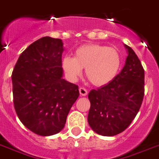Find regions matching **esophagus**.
<instances>
[{
	"mask_svg": "<svg viewBox=\"0 0 159 159\" xmlns=\"http://www.w3.org/2000/svg\"><path fill=\"white\" fill-rule=\"evenodd\" d=\"M79 91H80V94L83 96H87V94H88V91H87L84 88H80Z\"/></svg>",
	"mask_w": 159,
	"mask_h": 159,
	"instance_id": "esophagus-1",
	"label": "esophagus"
}]
</instances>
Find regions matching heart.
Here are the masks:
<instances>
[{"instance_id": "heart-1", "label": "heart", "mask_w": 159, "mask_h": 159, "mask_svg": "<svg viewBox=\"0 0 159 159\" xmlns=\"http://www.w3.org/2000/svg\"><path fill=\"white\" fill-rule=\"evenodd\" d=\"M121 63V55L116 48L90 43L79 47L73 58L64 57L62 66L70 81H76L85 69L88 80L94 86L103 87L116 78Z\"/></svg>"}]
</instances>
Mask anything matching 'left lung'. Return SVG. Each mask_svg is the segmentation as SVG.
<instances>
[{
	"label": "left lung",
	"instance_id": "left-lung-1",
	"mask_svg": "<svg viewBox=\"0 0 159 159\" xmlns=\"http://www.w3.org/2000/svg\"><path fill=\"white\" fill-rule=\"evenodd\" d=\"M120 73L111 83L90 91L88 121L96 134L114 136L128 128L140 109L144 97V69L131 47Z\"/></svg>",
	"mask_w": 159,
	"mask_h": 159
}]
</instances>
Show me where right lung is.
<instances>
[{"label": "right lung", "mask_w": 159, "mask_h": 159, "mask_svg": "<svg viewBox=\"0 0 159 159\" xmlns=\"http://www.w3.org/2000/svg\"><path fill=\"white\" fill-rule=\"evenodd\" d=\"M63 42L43 37L19 56L12 73L13 104L19 120L40 136L63 129L79 97L78 85L63 79Z\"/></svg>", "instance_id": "add662e5"}]
</instances>
